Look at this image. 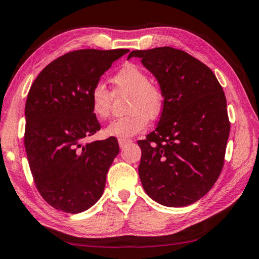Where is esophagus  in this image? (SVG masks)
Masks as SVG:
<instances>
[{"mask_svg": "<svg viewBox=\"0 0 259 259\" xmlns=\"http://www.w3.org/2000/svg\"><path fill=\"white\" fill-rule=\"evenodd\" d=\"M133 142V140H130V138H118V144L121 148H124L126 144H129Z\"/></svg>", "mask_w": 259, "mask_h": 259, "instance_id": "obj_1", "label": "esophagus"}]
</instances>
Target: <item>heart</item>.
Masks as SVG:
<instances>
[{
    "instance_id": "b5f03b06",
    "label": "heart",
    "mask_w": 259,
    "mask_h": 259,
    "mask_svg": "<svg viewBox=\"0 0 259 259\" xmlns=\"http://www.w3.org/2000/svg\"><path fill=\"white\" fill-rule=\"evenodd\" d=\"M115 94H128L125 110L128 114L112 121L107 128L108 136L125 138L141 133L149 118L156 119L165 105L161 85L149 81L147 71L134 63H126L111 77ZM112 94L103 83H96L90 92V108L101 121L110 116Z\"/></svg>"
}]
</instances>
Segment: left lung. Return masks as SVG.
<instances>
[{"label": "left lung", "mask_w": 259, "mask_h": 259, "mask_svg": "<svg viewBox=\"0 0 259 259\" xmlns=\"http://www.w3.org/2000/svg\"><path fill=\"white\" fill-rule=\"evenodd\" d=\"M161 85L165 105L158 125L138 141V166L148 196L165 206L202 198L224 165L230 121L223 88L212 70L183 50H134Z\"/></svg>", "instance_id": "1"}]
</instances>
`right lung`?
Masks as SVG:
<instances>
[{
	"mask_svg": "<svg viewBox=\"0 0 259 259\" xmlns=\"http://www.w3.org/2000/svg\"><path fill=\"white\" fill-rule=\"evenodd\" d=\"M128 49H81L49 63L25 102L24 147L43 199L57 210L78 213L103 194L107 172L119 152L117 140L92 143L101 129L90 108V92Z\"/></svg>",
	"mask_w": 259,
	"mask_h": 259,
	"instance_id": "right-lung-1",
	"label": "right lung"
}]
</instances>
